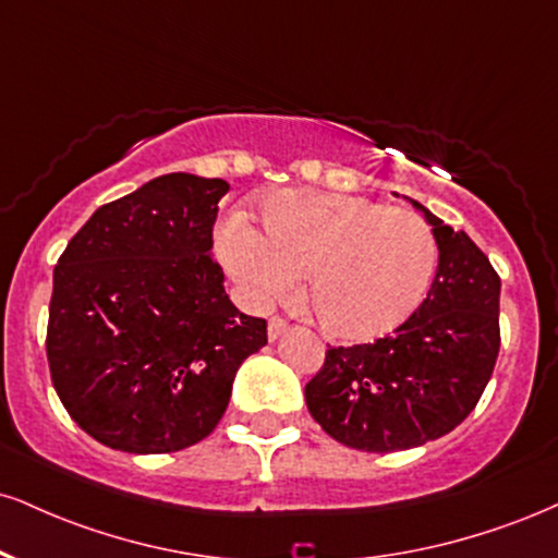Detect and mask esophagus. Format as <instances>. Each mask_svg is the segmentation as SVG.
<instances>
[{
    "instance_id": "esophagus-1",
    "label": "esophagus",
    "mask_w": 558,
    "mask_h": 558,
    "mask_svg": "<svg viewBox=\"0 0 558 558\" xmlns=\"http://www.w3.org/2000/svg\"><path fill=\"white\" fill-rule=\"evenodd\" d=\"M286 332H288V322L280 319V317H272L270 325H267V338H270L272 343H275V340L283 338Z\"/></svg>"
}]
</instances>
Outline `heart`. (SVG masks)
<instances>
[{"label": "heart", "instance_id": "heart-1", "mask_svg": "<svg viewBox=\"0 0 558 558\" xmlns=\"http://www.w3.org/2000/svg\"><path fill=\"white\" fill-rule=\"evenodd\" d=\"M262 231L228 220L220 257L257 304L286 299L306 272V299L335 338L372 340L400 327L436 270V241L421 215L361 194L280 192L259 213Z\"/></svg>", "mask_w": 558, "mask_h": 558}]
</instances>
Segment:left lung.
<instances>
[{
	"mask_svg": "<svg viewBox=\"0 0 558 558\" xmlns=\"http://www.w3.org/2000/svg\"><path fill=\"white\" fill-rule=\"evenodd\" d=\"M439 262L424 304L389 338L330 348L306 385L312 418L361 452L421 447L478 405L499 355L501 280L473 239L421 203Z\"/></svg>",
	"mask_w": 558,
	"mask_h": 558,
	"instance_id": "left-lung-1",
	"label": "left lung"
}]
</instances>
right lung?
Here are the masks:
<instances>
[{
	"mask_svg": "<svg viewBox=\"0 0 558 558\" xmlns=\"http://www.w3.org/2000/svg\"><path fill=\"white\" fill-rule=\"evenodd\" d=\"M226 192L184 171L150 179L98 207L53 267L51 381L100 445H197L223 418L239 366L267 345V322L233 306L213 257Z\"/></svg>",
	"mask_w": 558,
	"mask_h": 558,
	"instance_id": "1",
	"label": "right lung"
}]
</instances>
